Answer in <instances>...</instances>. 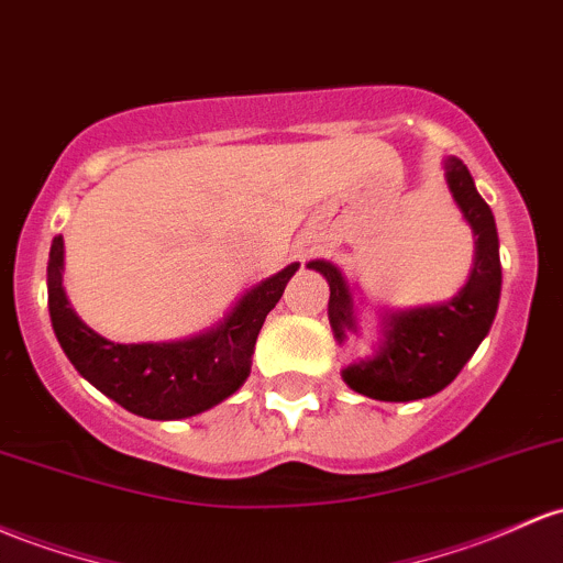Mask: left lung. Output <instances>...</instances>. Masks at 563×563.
Returning <instances> with one entry per match:
<instances>
[{"mask_svg": "<svg viewBox=\"0 0 563 563\" xmlns=\"http://www.w3.org/2000/svg\"><path fill=\"white\" fill-rule=\"evenodd\" d=\"M443 168L454 202L473 230V272L465 288L449 301L385 314L382 344L374 355L350 363L342 372V379L352 390L366 398L406 404L441 393L471 361L497 314L503 267H499V240L492 208L478 195L471 170L462 159L449 157ZM307 267L329 280V320L333 336L344 342L347 333H357L347 280L323 258H314Z\"/></svg>", "mask_w": 563, "mask_h": 563, "instance_id": "obj_1", "label": "left lung"}]
</instances>
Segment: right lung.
<instances>
[{"mask_svg": "<svg viewBox=\"0 0 563 563\" xmlns=\"http://www.w3.org/2000/svg\"><path fill=\"white\" fill-rule=\"evenodd\" d=\"M296 269L294 262L253 286L211 331L178 342L117 344L74 314L64 291V238L58 234L47 262V305L60 347L92 387L139 417L184 419L213 409L243 387L264 318Z\"/></svg>", "mask_w": 563, "mask_h": 563, "instance_id": "1", "label": "right lung"}]
</instances>
